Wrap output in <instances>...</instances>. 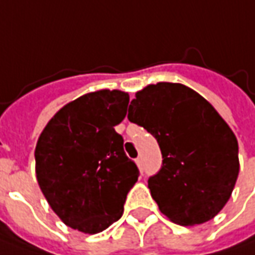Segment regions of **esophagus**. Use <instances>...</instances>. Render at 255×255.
<instances>
[{"instance_id":"1","label":"esophagus","mask_w":255,"mask_h":255,"mask_svg":"<svg viewBox=\"0 0 255 255\" xmlns=\"http://www.w3.org/2000/svg\"><path fill=\"white\" fill-rule=\"evenodd\" d=\"M135 162H137V165H138L139 170H142V168H144V161H142V157H138V158L135 160Z\"/></svg>"}]
</instances>
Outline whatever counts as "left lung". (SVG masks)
I'll list each match as a JSON object with an SVG mask.
<instances>
[{"mask_svg":"<svg viewBox=\"0 0 255 255\" xmlns=\"http://www.w3.org/2000/svg\"><path fill=\"white\" fill-rule=\"evenodd\" d=\"M128 120L160 145L162 165L148 188L161 213L180 226L214 218L240 171L237 138L216 108L183 84L158 83L135 94Z\"/></svg>","mask_w":255,"mask_h":255,"instance_id":"obj_1","label":"left lung"}]
</instances>
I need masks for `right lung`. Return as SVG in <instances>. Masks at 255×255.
Listing matches in <instances>:
<instances>
[{
	"label": "right lung",
	"instance_id": "1",
	"mask_svg": "<svg viewBox=\"0 0 255 255\" xmlns=\"http://www.w3.org/2000/svg\"><path fill=\"white\" fill-rule=\"evenodd\" d=\"M129 95L100 90L64 106L42 129L35 147L39 188L52 211L84 234L104 231L124 213L138 180L135 162L116 131Z\"/></svg>",
	"mask_w": 255,
	"mask_h": 255
}]
</instances>
